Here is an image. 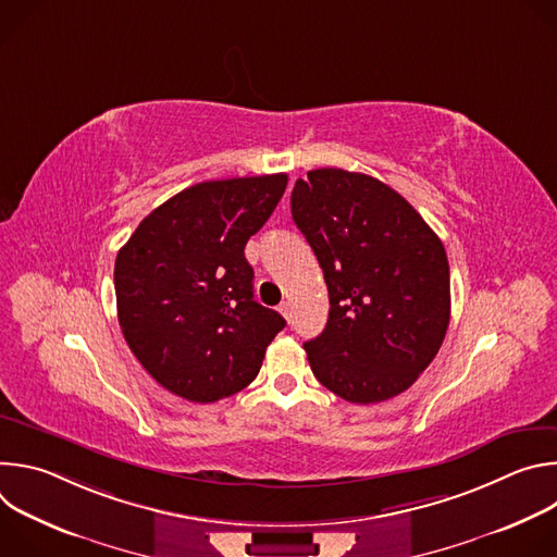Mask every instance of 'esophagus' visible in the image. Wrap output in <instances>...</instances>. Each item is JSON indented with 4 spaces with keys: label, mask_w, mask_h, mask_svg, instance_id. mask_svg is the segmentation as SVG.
Here are the masks:
<instances>
[{
    "label": "esophagus",
    "mask_w": 557,
    "mask_h": 557,
    "mask_svg": "<svg viewBox=\"0 0 557 557\" xmlns=\"http://www.w3.org/2000/svg\"><path fill=\"white\" fill-rule=\"evenodd\" d=\"M277 310L284 314V320H286V322H290V301H282Z\"/></svg>",
    "instance_id": "1"
}]
</instances>
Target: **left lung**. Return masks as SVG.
Returning <instances> with one entry per match:
<instances>
[{
    "label": "left lung",
    "instance_id": "left-lung-1",
    "mask_svg": "<svg viewBox=\"0 0 557 557\" xmlns=\"http://www.w3.org/2000/svg\"><path fill=\"white\" fill-rule=\"evenodd\" d=\"M290 213L329 286V322L304 344L312 374L350 404L408 389L449 326V264L421 213L385 183L335 168L297 178Z\"/></svg>",
    "mask_w": 557,
    "mask_h": 557
}]
</instances>
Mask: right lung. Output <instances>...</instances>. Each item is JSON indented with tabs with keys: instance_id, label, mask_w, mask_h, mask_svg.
Returning <instances> with one entry per match:
<instances>
[{
	"instance_id": "right-lung-1",
	"label": "right lung",
	"mask_w": 557,
	"mask_h": 557,
	"mask_svg": "<svg viewBox=\"0 0 557 557\" xmlns=\"http://www.w3.org/2000/svg\"><path fill=\"white\" fill-rule=\"evenodd\" d=\"M286 183V174L198 183L156 207L116 256L123 337L140 366L187 401L245 389L286 326L253 299L245 258Z\"/></svg>"
}]
</instances>
